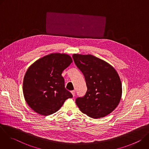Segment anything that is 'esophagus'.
Listing matches in <instances>:
<instances>
[{
    "label": "esophagus",
    "mask_w": 149,
    "mask_h": 149,
    "mask_svg": "<svg viewBox=\"0 0 149 149\" xmlns=\"http://www.w3.org/2000/svg\"><path fill=\"white\" fill-rule=\"evenodd\" d=\"M71 93H72V94L73 97H74V96H75V91L72 90V91H71Z\"/></svg>",
    "instance_id": "obj_1"
}]
</instances>
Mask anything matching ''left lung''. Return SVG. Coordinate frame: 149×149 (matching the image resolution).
I'll list each match as a JSON object with an SVG mask.
<instances>
[{"instance_id": "8db88e82", "label": "left lung", "mask_w": 149, "mask_h": 149, "mask_svg": "<svg viewBox=\"0 0 149 149\" xmlns=\"http://www.w3.org/2000/svg\"><path fill=\"white\" fill-rule=\"evenodd\" d=\"M74 62L84 75L87 87L83 97L75 102L84 114L93 118L107 116L118 105L122 95L120 77L113 66L92 55H72Z\"/></svg>"}]
</instances>
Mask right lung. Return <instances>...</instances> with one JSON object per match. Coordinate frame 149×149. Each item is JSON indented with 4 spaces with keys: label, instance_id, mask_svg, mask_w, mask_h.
Returning <instances> with one entry per match:
<instances>
[{
    "label": "right lung",
    "instance_id": "add662e5",
    "mask_svg": "<svg viewBox=\"0 0 149 149\" xmlns=\"http://www.w3.org/2000/svg\"><path fill=\"white\" fill-rule=\"evenodd\" d=\"M72 62L68 54L53 53L29 67L23 82L25 100L35 112L49 116L56 112L72 94L65 89L62 72Z\"/></svg>",
    "mask_w": 149,
    "mask_h": 149
}]
</instances>
